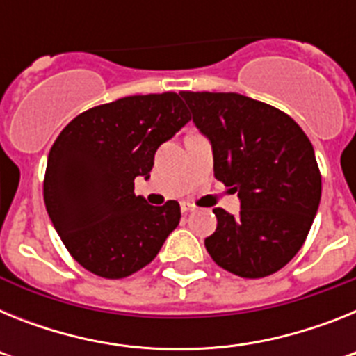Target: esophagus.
<instances>
[{
  "label": "esophagus",
  "mask_w": 356,
  "mask_h": 356,
  "mask_svg": "<svg viewBox=\"0 0 356 356\" xmlns=\"http://www.w3.org/2000/svg\"><path fill=\"white\" fill-rule=\"evenodd\" d=\"M180 209H181V212L187 213V212H191V210H194V205H191V203H185L184 201V203L180 205Z\"/></svg>",
  "instance_id": "1"
}]
</instances>
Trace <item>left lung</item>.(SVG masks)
I'll return each mask as SVG.
<instances>
[{
    "label": "left lung",
    "mask_w": 356,
    "mask_h": 356,
    "mask_svg": "<svg viewBox=\"0 0 356 356\" xmlns=\"http://www.w3.org/2000/svg\"><path fill=\"white\" fill-rule=\"evenodd\" d=\"M193 122L210 140L213 176L241 200L238 216L213 209L205 238L217 266L264 278L303 246L321 201L312 143L282 110L237 92H180Z\"/></svg>",
    "instance_id": "1"
}]
</instances>
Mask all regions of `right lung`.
<instances>
[{"instance_id": "right-lung-1", "label": "right lung", "mask_w": 356, "mask_h": 356, "mask_svg": "<svg viewBox=\"0 0 356 356\" xmlns=\"http://www.w3.org/2000/svg\"><path fill=\"white\" fill-rule=\"evenodd\" d=\"M175 92L128 96L76 115L48 155L44 203L72 259L118 280L143 269L180 222L178 201L147 205L134 180L149 178L160 144L188 122Z\"/></svg>"}]
</instances>
